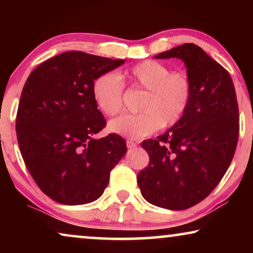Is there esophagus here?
I'll use <instances>...</instances> for the list:
<instances>
[{
	"label": "esophagus",
	"mask_w": 253,
	"mask_h": 253,
	"mask_svg": "<svg viewBox=\"0 0 253 253\" xmlns=\"http://www.w3.org/2000/svg\"><path fill=\"white\" fill-rule=\"evenodd\" d=\"M136 146H137V144L134 143L133 140H131V139H127L126 140V147L127 148H134Z\"/></svg>",
	"instance_id": "1"
}]
</instances>
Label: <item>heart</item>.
<instances>
[{"label":"heart","mask_w":253,"mask_h":253,"mask_svg":"<svg viewBox=\"0 0 253 253\" xmlns=\"http://www.w3.org/2000/svg\"><path fill=\"white\" fill-rule=\"evenodd\" d=\"M145 89L141 113L122 115L108 123L114 133L139 139L154 133L164 126H174L182 121L192 100V84L183 71H171L162 62L147 60L126 69L117 76L106 72L92 84V95L98 109L107 116L119 114L123 108L124 84Z\"/></svg>","instance_id":"heart-1"}]
</instances>
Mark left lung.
<instances>
[{
  "mask_svg": "<svg viewBox=\"0 0 253 253\" xmlns=\"http://www.w3.org/2000/svg\"><path fill=\"white\" fill-rule=\"evenodd\" d=\"M184 62L192 100L182 121L141 147L150 164L138 172L141 195L171 211L205 199L226 174L236 150L240 116L230 75L195 43H184L154 58Z\"/></svg>",
  "mask_w": 253,
  "mask_h": 253,
  "instance_id": "1",
  "label": "left lung"
}]
</instances>
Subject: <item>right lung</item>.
<instances>
[{
  "label": "right lung",
  "mask_w": 253,
  "mask_h": 253,
  "mask_svg": "<svg viewBox=\"0 0 253 253\" xmlns=\"http://www.w3.org/2000/svg\"><path fill=\"white\" fill-rule=\"evenodd\" d=\"M123 63L65 51L34 69L24 85L16 120L19 150L38 186L55 202H94L126 153L119 134L93 138L106 126L93 99V82Z\"/></svg>",
  "instance_id": "1"
}]
</instances>
